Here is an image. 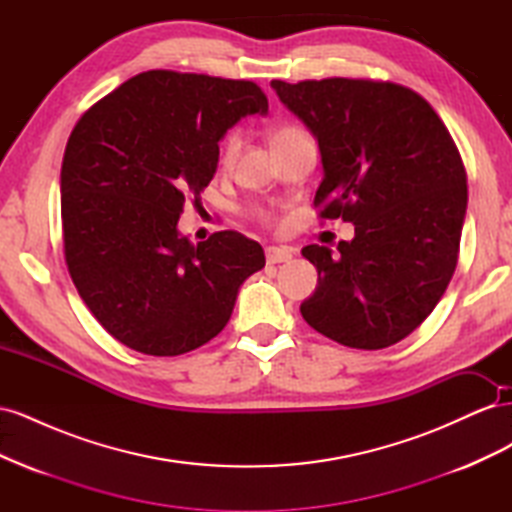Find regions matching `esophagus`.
<instances>
[{
  "mask_svg": "<svg viewBox=\"0 0 512 512\" xmlns=\"http://www.w3.org/2000/svg\"><path fill=\"white\" fill-rule=\"evenodd\" d=\"M265 254L269 265H280V262L292 260V250H288V247H267Z\"/></svg>",
  "mask_w": 512,
  "mask_h": 512,
  "instance_id": "1",
  "label": "esophagus"
}]
</instances>
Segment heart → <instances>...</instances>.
Listing matches in <instances>:
<instances>
[{
    "label": "heart",
    "instance_id": "1",
    "mask_svg": "<svg viewBox=\"0 0 512 512\" xmlns=\"http://www.w3.org/2000/svg\"><path fill=\"white\" fill-rule=\"evenodd\" d=\"M297 132H301V130H297V128H280L277 130L275 134H273V141L275 138H282V136H290V134H297ZM239 145H241V136H239V132H232L228 138H226V143H224V162H230L232 158L237 156V151H239Z\"/></svg>",
    "mask_w": 512,
    "mask_h": 512
}]
</instances>
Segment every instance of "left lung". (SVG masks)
I'll use <instances>...</instances> for the list:
<instances>
[{
  "instance_id": "left-lung-1",
  "label": "left lung",
  "mask_w": 512,
  "mask_h": 512,
  "mask_svg": "<svg viewBox=\"0 0 512 512\" xmlns=\"http://www.w3.org/2000/svg\"><path fill=\"white\" fill-rule=\"evenodd\" d=\"M271 87L318 143L314 205L354 226L337 256L322 245L301 250L318 271L301 314L337 344L393 346L433 312L457 267L468 185L453 138L421 96L395 83Z\"/></svg>"
}]
</instances>
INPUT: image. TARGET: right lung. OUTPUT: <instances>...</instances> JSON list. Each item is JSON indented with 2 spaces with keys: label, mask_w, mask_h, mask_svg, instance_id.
<instances>
[{
  "label": "right lung",
  "mask_w": 512,
  "mask_h": 512,
  "mask_svg": "<svg viewBox=\"0 0 512 512\" xmlns=\"http://www.w3.org/2000/svg\"><path fill=\"white\" fill-rule=\"evenodd\" d=\"M267 113L252 81L149 70L74 126L59 185L68 271L123 346L177 356L207 344L265 267L260 243L235 230L194 245L177 224L218 170L224 134Z\"/></svg>",
  "instance_id": "1"
}]
</instances>
